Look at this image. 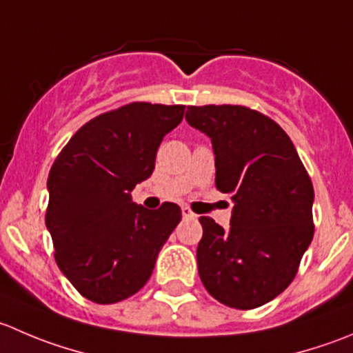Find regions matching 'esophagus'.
Wrapping results in <instances>:
<instances>
[{"instance_id": "obj_1", "label": "esophagus", "mask_w": 353, "mask_h": 353, "mask_svg": "<svg viewBox=\"0 0 353 353\" xmlns=\"http://www.w3.org/2000/svg\"><path fill=\"white\" fill-rule=\"evenodd\" d=\"M181 212H183L184 219H196V214H193L190 207H183L181 208Z\"/></svg>"}]
</instances>
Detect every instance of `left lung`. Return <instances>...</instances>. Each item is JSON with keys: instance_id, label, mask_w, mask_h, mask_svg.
I'll use <instances>...</instances> for the list:
<instances>
[{"instance_id": "left-lung-1", "label": "left lung", "mask_w": 353, "mask_h": 353, "mask_svg": "<svg viewBox=\"0 0 353 353\" xmlns=\"http://www.w3.org/2000/svg\"><path fill=\"white\" fill-rule=\"evenodd\" d=\"M186 121L210 138L215 186L234 203L229 229L200 217V279L224 305L255 309L288 288L312 241V183L288 134L259 112L188 107Z\"/></svg>"}]
</instances>
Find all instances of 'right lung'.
Here are the masks:
<instances>
[{"label":"right lung","mask_w":353,"mask_h":353,"mask_svg":"<svg viewBox=\"0 0 353 353\" xmlns=\"http://www.w3.org/2000/svg\"><path fill=\"white\" fill-rule=\"evenodd\" d=\"M183 105L129 103L94 117L70 138L48 176L46 228L54 259L74 288L94 303L138 293L181 221L176 203L148 210L132 201L152 176Z\"/></svg>","instance_id":"1"}]
</instances>
